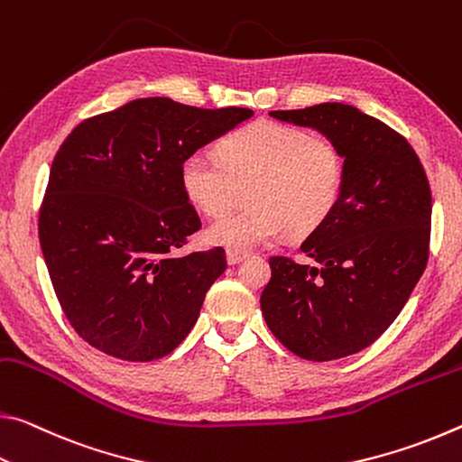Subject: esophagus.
I'll return each mask as SVG.
<instances>
[{"mask_svg": "<svg viewBox=\"0 0 462 462\" xmlns=\"http://www.w3.org/2000/svg\"><path fill=\"white\" fill-rule=\"evenodd\" d=\"M245 255H247V252H239V249H226V263L236 266V263L244 260Z\"/></svg>", "mask_w": 462, "mask_h": 462, "instance_id": "1", "label": "esophagus"}]
</instances>
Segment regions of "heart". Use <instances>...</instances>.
Returning <instances> with one entry per match:
<instances>
[{
    "instance_id": "b5f03b06",
    "label": "heart",
    "mask_w": 462,
    "mask_h": 462,
    "mask_svg": "<svg viewBox=\"0 0 462 462\" xmlns=\"http://www.w3.org/2000/svg\"><path fill=\"white\" fill-rule=\"evenodd\" d=\"M221 163L204 153L181 162L180 181L186 199L200 213L220 217L240 201L250 204L207 229L208 244L252 249L281 237H307L328 221L344 192L342 147L321 133L299 126L254 123L218 145Z\"/></svg>"
}]
</instances>
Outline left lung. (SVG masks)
Instances as JSON below:
<instances>
[{
	"label": "left lung",
	"instance_id": "left-lung-1",
	"mask_svg": "<svg viewBox=\"0 0 462 462\" xmlns=\"http://www.w3.org/2000/svg\"><path fill=\"white\" fill-rule=\"evenodd\" d=\"M270 116L334 139L346 176L336 210L300 245L319 268L270 258L263 319L300 358L350 356L387 331L426 270L432 223L426 171L405 137L354 106L325 102Z\"/></svg>",
	"mask_w": 462,
	"mask_h": 462
}]
</instances>
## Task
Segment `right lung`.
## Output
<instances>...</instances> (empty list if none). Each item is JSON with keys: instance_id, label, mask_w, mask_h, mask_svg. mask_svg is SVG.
I'll use <instances>...</instances> for the list:
<instances>
[{"instance_id": "obj_1", "label": "right lung", "mask_w": 462, "mask_h": 462, "mask_svg": "<svg viewBox=\"0 0 462 462\" xmlns=\"http://www.w3.org/2000/svg\"><path fill=\"white\" fill-rule=\"evenodd\" d=\"M252 116L139 97L83 120L59 147L39 239L60 309L96 350L149 362L190 334L226 260L223 247L173 254L200 229L180 168Z\"/></svg>"}]
</instances>
